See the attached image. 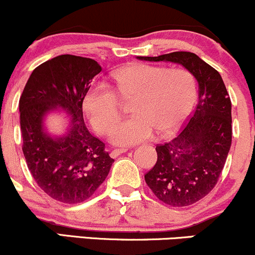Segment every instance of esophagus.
<instances>
[{
    "instance_id": "obj_1",
    "label": "esophagus",
    "mask_w": 255,
    "mask_h": 255,
    "mask_svg": "<svg viewBox=\"0 0 255 255\" xmlns=\"http://www.w3.org/2000/svg\"><path fill=\"white\" fill-rule=\"evenodd\" d=\"M125 152H127V148H116V150H113L110 152V156L113 158H116L120 154L125 153Z\"/></svg>"
}]
</instances>
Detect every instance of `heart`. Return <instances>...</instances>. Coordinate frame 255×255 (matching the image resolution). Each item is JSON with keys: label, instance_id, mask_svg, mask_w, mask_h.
<instances>
[{"label": "heart", "instance_id": "1", "mask_svg": "<svg viewBox=\"0 0 255 255\" xmlns=\"http://www.w3.org/2000/svg\"><path fill=\"white\" fill-rule=\"evenodd\" d=\"M120 97L133 98L130 119L113 128L111 142L129 146L151 139L158 130L171 134L182 125L194 105L197 85L193 75L181 68L136 63L113 74ZM104 81H96L85 92L83 107L99 133L109 130L120 116V99Z\"/></svg>", "mask_w": 255, "mask_h": 255}]
</instances>
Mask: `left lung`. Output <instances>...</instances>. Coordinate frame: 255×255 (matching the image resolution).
<instances>
[{"label": "left lung", "instance_id": "1", "mask_svg": "<svg viewBox=\"0 0 255 255\" xmlns=\"http://www.w3.org/2000/svg\"><path fill=\"white\" fill-rule=\"evenodd\" d=\"M137 60L182 66L198 83V104L171 141L156 146L157 163L145 181L170 206H188L212 191L231 146V102L221 74L193 52L175 51Z\"/></svg>", "mask_w": 255, "mask_h": 255}]
</instances>
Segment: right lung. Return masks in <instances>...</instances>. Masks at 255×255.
Here are the masks:
<instances>
[{
    "instance_id": "obj_1",
    "label": "right lung",
    "mask_w": 255,
    "mask_h": 255,
    "mask_svg": "<svg viewBox=\"0 0 255 255\" xmlns=\"http://www.w3.org/2000/svg\"><path fill=\"white\" fill-rule=\"evenodd\" d=\"M102 67L91 58L60 55L38 66L19 101L22 152L28 170L49 197L64 204L89 199L104 182L114 159L84 122L83 98ZM52 112H64L66 130L45 127Z\"/></svg>"
}]
</instances>
